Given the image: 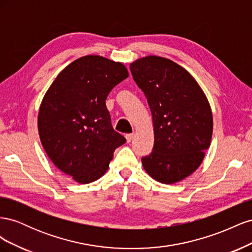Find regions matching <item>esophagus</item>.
<instances>
[{
    "label": "esophagus",
    "mask_w": 252,
    "mask_h": 252,
    "mask_svg": "<svg viewBox=\"0 0 252 252\" xmlns=\"http://www.w3.org/2000/svg\"><path fill=\"white\" fill-rule=\"evenodd\" d=\"M133 138V134L132 133H127L126 134V140H127V143H130L131 140Z\"/></svg>",
    "instance_id": "1"
}]
</instances>
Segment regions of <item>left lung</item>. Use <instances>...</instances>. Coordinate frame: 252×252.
<instances>
[{"label": "left lung", "mask_w": 252, "mask_h": 252, "mask_svg": "<svg viewBox=\"0 0 252 252\" xmlns=\"http://www.w3.org/2000/svg\"><path fill=\"white\" fill-rule=\"evenodd\" d=\"M132 78L147 98L155 129L144 169L163 184L191 174L202 163L212 136V113L199 84L172 61L150 56L130 64Z\"/></svg>", "instance_id": "left-lung-1"}]
</instances>
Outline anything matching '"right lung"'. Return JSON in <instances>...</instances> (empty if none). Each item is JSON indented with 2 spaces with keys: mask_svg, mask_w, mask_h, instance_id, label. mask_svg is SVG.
<instances>
[{
  "mask_svg": "<svg viewBox=\"0 0 252 252\" xmlns=\"http://www.w3.org/2000/svg\"><path fill=\"white\" fill-rule=\"evenodd\" d=\"M128 77L126 67L98 56L73 61L45 94L37 117L43 147L58 168L81 184L107 171L126 143L114 130L106 98Z\"/></svg>",
  "mask_w": 252,
  "mask_h": 252,
  "instance_id": "right-lung-1",
  "label": "right lung"
}]
</instances>
